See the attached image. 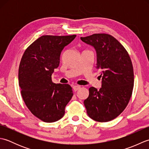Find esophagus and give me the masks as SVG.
I'll use <instances>...</instances> for the list:
<instances>
[{
	"mask_svg": "<svg viewBox=\"0 0 149 149\" xmlns=\"http://www.w3.org/2000/svg\"><path fill=\"white\" fill-rule=\"evenodd\" d=\"M81 88V86H78V85H75V86H73V89H74V90L75 91H76L77 90H79Z\"/></svg>",
	"mask_w": 149,
	"mask_h": 149,
	"instance_id": "esophagus-1",
	"label": "esophagus"
}]
</instances>
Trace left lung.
<instances>
[{
	"instance_id": "obj_1",
	"label": "left lung",
	"mask_w": 149,
	"mask_h": 149,
	"mask_svg": "<svg viewBox=\"0 0 149 149\" xmlns=\"http://www.w3.org/2000/svg\"><path fill=\"white\" fill-rule=\"evenodd\" d=\"M81 40L95 49L96 68L100 70L102 87L89 88L84 101L91 119L106 122L115 119L127 107L134 87V70L127 50L113 36L97 33L81 37Z\"/></svg>"
}]
</instances>
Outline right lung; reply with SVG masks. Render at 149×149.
<instances>
[{"mask_svg":"<svg viewBox=\"0 0 149 149\" xmlns=\"http://www.w3.org/2000/svg\"><path fill=\"white\" fill-rule=\"evenodd\" d=\"M76 35H44L25 50L18 68L21 95L27 108L38 118L54 122L61 118L73 96L69 84H56L52 74L58 67L60 54Z\"/></svg>","mask_w":149,"mask_h":149,"instance_id":"1","label":"right lung"}]
</instances>
